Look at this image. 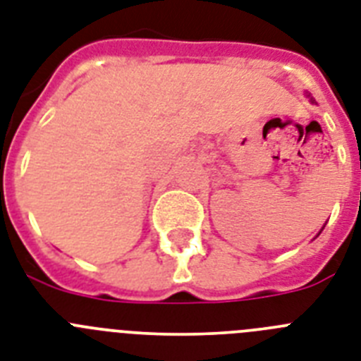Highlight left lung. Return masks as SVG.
I'll return each instance as SVG.
<instances>
[{
  "instance_id": "obj_1",
  "label": "left lung",
  "mask_w": 361,
  "mask_h": 361,
  "mask_svg": "<svg viewBox=\"0 0 361 361\" xmlns=\"http://www.w3.org/2000/svg\"><path fill=\"white\" fill-rule=\"evenodd\" d=\"M312 102H314V101H312Z\"/></svg>"
}]
</instances>
